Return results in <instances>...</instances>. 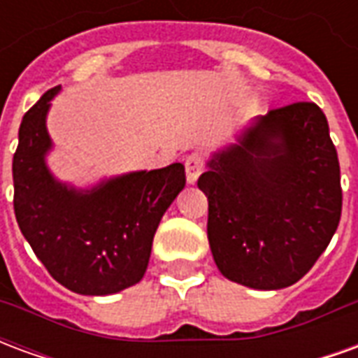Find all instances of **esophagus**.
<instances>
[{"label":"esophagus","instance_id":"34e87169","mask_svg":"<svg viewBox=\"0 0 358 358\" xmlns=\"http://www.w3.org/2000/svg\"><path fill=\"white\" fill-rule=\"evenodd\" d=\"M186 178L187 184H195L199 174L203 172V155L201 153H192L186 157Z\"/></svg>","mask_w":358,"mask_h":358}]
</instances>
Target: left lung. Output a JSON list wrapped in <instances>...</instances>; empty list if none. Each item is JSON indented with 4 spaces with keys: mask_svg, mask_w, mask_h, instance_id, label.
Instances as JSON below:
<instances>
[{
    "mask_svg": "<svg viewBox=\"0 0 358 358\" xmlns=\"http://www.w3.org/2000/svg\"><path fill=\"white\" fill-rule=\"evenodd\" d=\"M197 186L218 270L253 289H282L313 268L341 218V176L322 109H272L210 157Z\"/></svg>",
    "mask_w": 358,
    "mask_h": 358,
    "instance_id": "1",
    "label": "left lung"
}]
</instances>
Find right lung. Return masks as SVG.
Listing matches in <instances>:
<instances>
[{
    "label": "right lung",
    "mask_w": 358,
    "mask_h": 358,
    "mask_svg": "<svg viewBox=\"0 0 358 358\" xmlns=\"http://www.w3.org/2000/svg\"><path fill=\"white\" fill-rule=\"evenodd\" d=\"M51 88L22 117L13 155L15 217L51 276L80 295H110L138 284L148 270L153 236L186 186L184 164L122 174L92 189L55 180L45 164Z\"/></svg>",
    "instance_id": "right-lung-1"
}]
</instances>
